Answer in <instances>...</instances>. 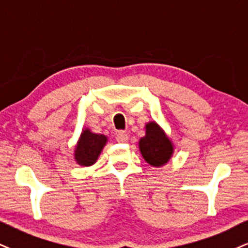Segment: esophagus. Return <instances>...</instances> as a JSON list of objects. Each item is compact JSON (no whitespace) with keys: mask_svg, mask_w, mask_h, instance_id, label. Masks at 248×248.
I'll return each mask as SVG.
<instances>
[{"mask_svg":"<svg viewBox=\"0 0 248 248\" xmlns=\"http://www.w3.org/2000/svg\"><path fill=\"white\" fill-rule=\"evenodd\" d=\"M129 139V136H127L126 132L124 131H119V132L116 134V141L117 142H125Z\"/></svg>","mask_w":248,"mask_h":248,"instance_id":"1","label":"esophagus"}]
</instances>
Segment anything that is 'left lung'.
<instances>
[{
	"mask_svg": "<svg viewBox=\"0 0 248 248\" xmlns=\"http://www.w3.org/2000/svg\"><path fill=\"white\" fill-rule=\"evenodd\" d=\"M139 148L143 158L154 167L166 164L173 152L172 143L155 122L146 125V136L140 139Z\"/></svg>",
	"mask_w": 248,
	"mask_h": 248,
	"instance_id": "8db88e82",
	"label": "left lung"
}]
</instances>
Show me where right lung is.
I'll list each match as a JSON object with an SVG mask.
<instances>
[{"instance_id": "add662e5", "label": "right lung", "mask_w": 248, "mask_h": 248, "mask_svg": "<svg viewBox=\"0 0 248 248\" xmlns=\"http://www.w3.org/2000/svg\"><path fill=\"white\" fill-rule=\"evenodd\" d=\"M107 137L103 134L92 133L90 130H85L81 133L77 148L75 152L76 161L80 166H92L95 163L101 151L105 147Z\"/></svg>"}]
</instances>
